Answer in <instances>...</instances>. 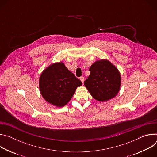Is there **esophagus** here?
I'll return each mask as SVG.
<instances>
[{
	"instance_id": "34e87169",
	"label": "esophagus",
	"mask_w": 157,
	"mask_h": 157,
	"mask_svg": "<svg viewBox=\"0 0 157 157\" xmlns=\"http://www.w3.org/2000/svg\"><path fill=\"white\" fill-rule=\"evenodd\" d=\"M79 79L81 80V81L83 83L84 82V78L83 77V76H81L80 78H79Z\"/></svg>"
}]
</instances>
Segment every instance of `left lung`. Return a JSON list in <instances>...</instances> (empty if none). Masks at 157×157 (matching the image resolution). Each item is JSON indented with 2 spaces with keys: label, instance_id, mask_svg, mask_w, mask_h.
<instances>
[{
  "label": "left lung",
  "instance_id": "8db88e82",
  "mask_svg": "<svg viewBox=\"0 0 157 157\" xmlns=\"http://www.w3.org/2000/svg\"><path fill=\"white\" fill-rule=\"evenodd\" d=\"M84 85L91 96L99 101L113 98L119 91L121 75L116 67L107 60H100L93 63Z\"/></svg>",
  "mask_w": 157,
  "mask_h": 157
}]
</instances>
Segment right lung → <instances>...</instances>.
<instances>
[{"label": "right lung", "instance_id": "obj_1", "mask_svg": "<svg viewBox=\"0 0 157 157\" xmlns=\"http://www.w3.org/2000/svg\"><path fill=\"white\" fill-rule=\"evenodd\" d=\"M81 81L63 63L52 64L41 73L39 87L43 98L49 103L63 107L73 97Z\"/></svg>", "mask_w": 157, "mask_h": 157}]
</instances>
